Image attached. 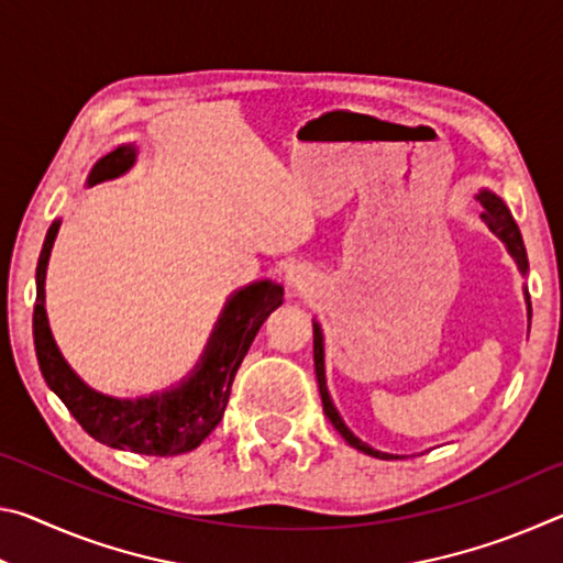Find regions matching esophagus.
I'll return each instance as SVG.
<instances>
[{
    "label": "esophagus",
    "mask_w": 563,
    "mask_h": 563,
    "mask_svg": "<svg viewBox=\"0 0 563 563\" xmlns=\"http://www.w3.org/2000/svg\"><path fill=\"white\" fill-rule=\"evenodd\" d=\"M285 280H288V288L292 292H305V290H310V285H312V280H316V275H312L308 265H292L288 275H285Z\"/></svg>",
    "instance_id": "1"
}]
</instances>
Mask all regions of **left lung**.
<instances>
[{"mask_svg": "<svg viewBox=\"0 0 563 563\" xmlns=\"http://www.w3.org/2000/svg\"><path fill=\"white\" fill-rule=\"evenodd\" d=\"M476 201L482 203V221L489 225V231L499 238V241L507 245L509 255L514 258V263L519 265L521 273L529 271V261H527V251H523V241H521V233H519V225L514 223V218L509 213L507 203L501 201L499 196H494L492 190H479L476 194ZM527 295V305H529V316H531V302H529V292ZM312 357H316V375H318V385H320V397H322V409H325L328 419L332 422V427L345 437V442L350 446H355V450L365 452L369 456H379V460H397V454H387V452H377L373 446H367L362 440H357L355 434L347 430V424L342 422V417L338 415L335 405H332V399L328 395V385H325V362H322V330L318 322H312Z\"/></svg>", "mask_w": 563, "mask_h": 563, "instance_id": "left-lung-1", "label": "left lung"}]
</instances>
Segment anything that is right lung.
Returning <instances> with one entry per match:
<instances>
[{
	"label": "right lung",
	"mask_w": 563,
	"mask_h": 563,
	"mask_svg": "<svg viewBox=\"0 0 563 563\" xmlns=\"http://www.w3.org/2000/svg\"><path fill=\"white\" fill-rule=\"evenodd\" d=\"M136 164V146H119L91 168L87 184L119 178ZM62 221L46 231L40 263H36V305H34V347L40 369L49 389L62 399L84 430L93 440L148 456H174L196 450L211 434L225 412L233 377L241 367L251 342L271 312L283 305V285L258 280L231 295L208 340L203 357L184 383L139 399H119L101 395L81 383L66 365L52 338L44 308V278L54 238Z\"/></svg>",
	"instance_id": "1"
}]
</instances>
